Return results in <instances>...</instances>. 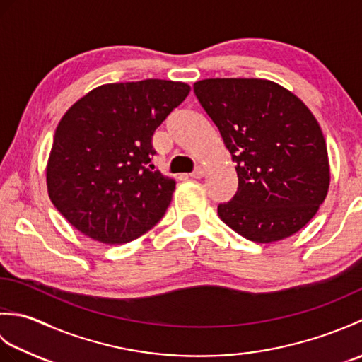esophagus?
<instances>
[{
  "instance_id": "obj_1",
  "label": "esophagus",
  "mask_w": 362,
  "mask_h": 362,
  "mask_svg": "<svg viewBox=\"0 0 362 362\" xmlns=\"http://www.w3.org/2000/svg\"><path fill=\"white\" fill-rule=\"evenodd\" d=\"M204 175H205V169L201 168V166H197L194 171L191 173V177H193V179H202Z\"/></svg>"
}]
</instances>
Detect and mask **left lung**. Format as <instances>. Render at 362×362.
I'll return each instance as SVG.
<instances>
[{
    "mask_svg": "<svg viewBox=\"0 0 362 362\" xmlns=\"http://www.w3.org/2000/svg\"><path fill=\"white\" fill-rule=\"evenodd\" d=\"M194 95L224 140L238 191L219 218L253 243H274L306 226L325 201V138L308 107L264 79H205Z\"/></svg>",
    "mask_w": 362,
    "mask_h": 362,
    "instance_id": "left-lung-1",
    "label": "left lung"
}]
</instances>
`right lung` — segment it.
<instances>
[{"instance_id":"1","label":"right lung","mask_w":362,"mask_h":362,"mask_svg":"<svg viewBox=\"0 0 362 362\" xmlns=\"http://www.w3.org/2000/svg\"><path fill=\"white\" fill-rule=\"evenodd\" d=\"M189 93L183 82L107 83L60 119L46 168L57 211L91 240L124 244L163 218L175 182L152 171V135Z\"/></svg>"}]
</instances>
